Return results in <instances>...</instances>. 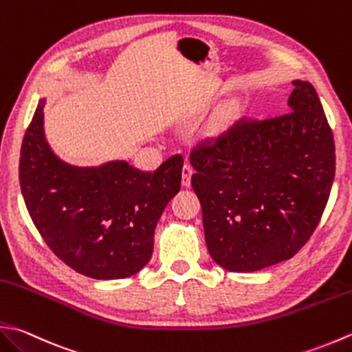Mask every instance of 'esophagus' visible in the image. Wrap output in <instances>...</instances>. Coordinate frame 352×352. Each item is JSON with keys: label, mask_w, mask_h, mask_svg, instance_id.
Returning <instances> with one entry per match:
<instances>
[{"label": "esophagus", "mask_w": 352, "mask_h": 352, "mask_svg": "<svg viewBox=\"0 0 352 352\" xmlns=\"http://www.w3.org/2000/svg\"><path fill=\"white\" fill-rule=\"evenodd\" d=\"M194 174V169L190 168V164H184L182 169V184L184 188H189L190 186V177Z\"/></svg>", "instance_id": "34e87169"}]
</instances>
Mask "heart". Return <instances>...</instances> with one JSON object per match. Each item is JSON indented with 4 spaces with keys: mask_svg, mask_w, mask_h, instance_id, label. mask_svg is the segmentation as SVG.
<instances>
[{
    "mask_svg": "<svg viewBox=\"0 0 352 352\" xmlns=\"http://www.w3.org/2000/svg\"><path fill=\"white\" fill-rule=\"evenodd\" d=\"M241 114H243V103L236 99H232L221 107V109L217 113L215 119L212 122L210 126V133L212 134H219L226 131L227 128H230L233 123H235Z\"/></svg>",
    "mask_w": 352,
    "mask_h": 352,
    "instance_id": "1",
    "label": "heart"
}]
</instances>
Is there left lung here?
Here are the masks:
<instances>
[{
	"label": "left lung",
	"mask_w": 352,
	"mask_h": 352,
	"mask_svg": "<svg viewBox=\"0 0 352 352\" xmlns=\"http://www.w3.org/2000/svg\"><path fill=\"white\" fill-rule=\"evenodd\" d=\"M292 111L241 117L190 151L206 245L229 272L293 258L318 227L336 174L333 131L314 87L294 80Z\"/></svg>",
	"instance_id": "obj_1"
}]
</instances>
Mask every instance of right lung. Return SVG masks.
Instances as JSON below:
<instances>
[{
	"instance_id": "add662e5",
	"label": "right lung",
	"mask_w": 352,
	"mask_h": 352,
	"mask_svg": "<svg viewBox=\"0 0 352 352\" xmlns=\"http://www.w3.org/2000/svg\"><path fill=\"white\" fill-rule=\"evenodd\" d=\"M44 100L23 139L19 186L32 221L56 256L94 279H123L140 272L154 249L166 204L180 192L183 157L155 172L126 162L73 168L44 139Z\"/></svg>"
}]
</instances>
